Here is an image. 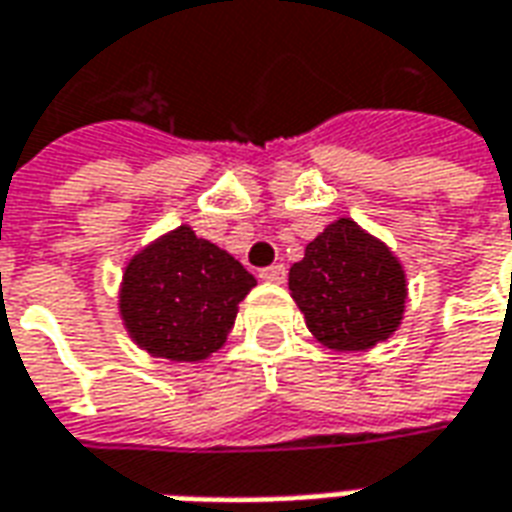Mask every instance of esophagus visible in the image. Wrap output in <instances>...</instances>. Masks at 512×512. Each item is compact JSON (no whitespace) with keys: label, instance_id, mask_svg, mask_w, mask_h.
<instances>
[{"label":"esophagus","instance_id":"obj_1","mask_svg":"<svg viewBox=\"0 0 512 512\" xmlns=\"http://www.w3.org/2000/svg\"><path fill=\"white\" fill-rule=\"evenodd\" d=\"M257 277L263 279V282H277V285H282V282H285V277H288V271H285V266H282V263H277V266L260 268V274H257Z\"/></svg>","mask_w":512,"mask_h":512}]
</instances>
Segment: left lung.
Returning <instances> with one entry per match:
<instances>
[{"label":"left lung","mask_w":512,"mask_h":512,"mask_svg":"<svg viewBox=\"0 0 512 512\" xmlns=\"http://www.w3.org/2000/svg\"><path fill=\"white\" fill-rule=\"evenodd\" d=\"M290 296L307 329L332 351H367L397 332L406 271L392 249L354 219H337L290 266Z\"/></svg>","instance_id":"left-lung-1"}]
</instances>
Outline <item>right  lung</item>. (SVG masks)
I'll return each mask as SVG.
<instances>
[{"mask_svg":"<svg viewBox=\"0 0 512 512\" xmlns=\"http://www.w3.org/2000/svg\"><path fill=\"white\" fill-rule=\"evenodd\" d=\"M257 279L230 252L180 224L128 260L120 315L142 351L169 362H202L233 329Z\"/></svg>","mask_w":512,"mask_h":512,"instance_id":"1","label":"right lung"}]
</instances>
